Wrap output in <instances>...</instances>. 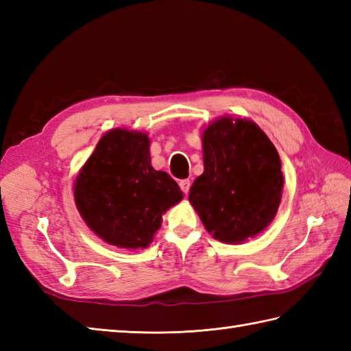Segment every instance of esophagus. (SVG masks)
Masks as SVG:
<instances>
[{
	"label": "esophagus",
	"mask_w": 351,
	"mask_h": 351,
	"mask_svg": "<svg viewBox=\"0 0 351 351\" xmlns=\"http://www.w3.org/2000/svg\"><path fill=\"white\" fill-rule=\"evenodd\" d=\"M180 187H181V190L184 191V195H189L190 187H191V182H190L189 180H182V181L180 182Z\"/></svg>",
	"instance_id": "1"
}]
</instances>
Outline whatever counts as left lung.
I'll return each instance as SVG.
<instances>
[{"label": "left lung", "instance_id": "left-lung-1", "mask_svg": "<svg viewBox=\"0 0 351 351\" xmlns=\"http://www.w3.org/2000/svg\"><path fill=\"white\" fill-rule=\"evenodd\" d=\"M204 173L189 200L215 240L237 244L270 225L282 199L280 158L265 132L247 119L223 116L202 134Z\"/></svg>", "mask_w": 351, "mask_h": 351}]
</instances>
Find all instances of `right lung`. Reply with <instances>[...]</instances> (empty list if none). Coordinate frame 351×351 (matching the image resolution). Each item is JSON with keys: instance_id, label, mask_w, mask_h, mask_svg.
Segmentation results:
<instances>
[{"instance_id": "right-lung-1", "label": "right lung", "mask_w": 351, "mask_h": 351, "mask_svg": "<svg viewBox=\"0 0 351 351\" xmlns=\"http://www.w3.org/2000/svg\"><path fill=\"white\" fill-rule=\"evenodd\" d=\"M77 210L104 241L122 249H145L161 226L162 214L182 200L166 171L151 166L145 132L104 134L73 184Z\"/></svg>"}]
</instances>
